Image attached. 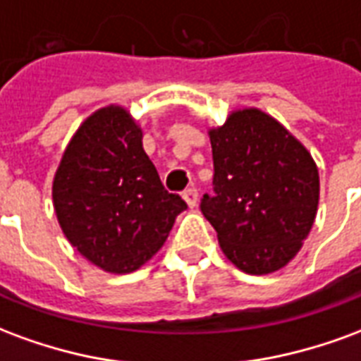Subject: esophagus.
Segmentation results:
<instances>
[{"mask_svg":"<svg viewBox=\"0 0 361 361\" xmlns=\"http://www.w3.org/2000/svg\"><path fill=\"white\" fill-rule=\"evenodd\" d=\"M183 199H185V203L193 209L197 204V189H185V191H183Z\"/></svg>","mask_w":361,"mask_h":361,"instance_id":"34e87169","label":"esophagus"}]
</instances>
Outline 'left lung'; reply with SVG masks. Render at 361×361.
I'll use <instances>...</instances> for the list:
<instances>
[{
    "mask_svg": "<svg viewBox=\"0 0 361 361\" xmlns=\"http://www.w3.org/2000/svg\"><path fill=\"white\" fill-rule=\"evenodd\" d=\"M214 197L201 203L226 259L247 274L286 267L310 235L319 207L311 152L271 114L238 108L209 127Z\"/></svg>",
    "mask_w": 361,
    "mask_h": 361,
    "instance_id": "left-lung-1",
    "label": "left lung"
}]
</instances>
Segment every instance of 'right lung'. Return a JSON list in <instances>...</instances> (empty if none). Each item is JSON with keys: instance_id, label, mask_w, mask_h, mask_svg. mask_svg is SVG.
Wrapping results in <instances>:
<instances>
[{"instance_id": "1", "label": "right lung", "mask_w": 361, "mask_h": 361, "mask_svg": "<svg viewBox=\"0 0 361 361\" xmlns=\"http://www.w3.org/2000/svg\"><path fill=\"white\" fill-rule=\"evenodd\" d=\"M51 201L67 242L111 274L152 259L188 209L164 189L142 149L139 121L119 104L98 108L75 131L54 176Z\"/></svg>"}]
</instances>
